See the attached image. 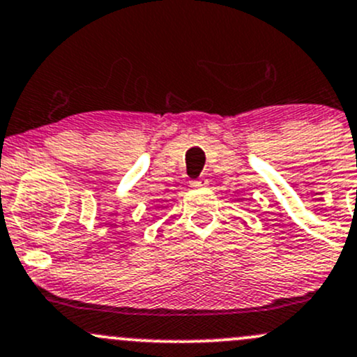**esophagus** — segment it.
Returning a JSON list of instances; mask_svg holds the SVG:
<instances>
[{"mask_svg":"<svg viewBox=\"0 0 357 357\" xmlns=\"http://www.w3.org/2000/svg\"><path fill=\"white\" fill-rule=\"evenodd\" d=\"M208 185V179L207 178H198L191 181V188H205Z\"/></svg>","mask_w":357,"mask_h":357,"instance_id":"obj_1","label":"esophagus"}]
</instances>
